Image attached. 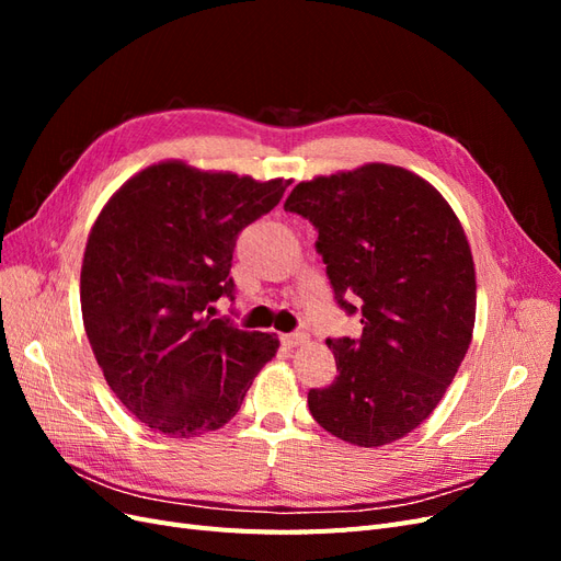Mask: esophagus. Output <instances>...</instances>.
Wrapping results in <instances>:
<instances>
[{"instance_id": "esophagus-1", "label": "esophagus", "mask_w": 561, "mask_h": 561, "mask_svg": "<svg viewBox=\"0 0 561 561\" xmlns=\"http://www.w3.org/2000/svg\"><path fill=\"white\" fill-rule=\"evenodd\" d=\"M280 339H283L285 346H299V344L307 342L309 334L307 332H293V334H283Z\"/></svg>"}]
</instances>
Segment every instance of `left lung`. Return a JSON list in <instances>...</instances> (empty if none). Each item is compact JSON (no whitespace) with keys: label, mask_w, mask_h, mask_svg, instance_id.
Wrapping results in <instances>:
<instances>
[{"label":"left lung","mask_w":561,"mask_h":561,"mask_svg":"<svg viewBox=\"0 0 561 561\" xmlns=\"http://www.w3.org/2000/svg\"><path fill=\"white\" fill-rule=\"evenodd\" d=\"M285 210L313 222L336 301L363 311L360 339H328L339 375L309 390L311 416L348 445L396 443L433 414L470 346L466 231L431 182L390 163L299 182Z\"/></svg>","instance_id":"left-lung-1"}]
</instances>
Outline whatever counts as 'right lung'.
<instances>
[{"mask_svg": "<svg viewBox=\"0 0 561 561\" xmlns=\"http://www.w3.org/2000/svg\"><path fill=\"white\" fill-rule=\"evenodd\" d=\"M293 180L159 161L100 210L81 262V316L107 386L147 428L190 439L241 410L274 358V332L213 318L233 299L236 236L278 206Z\"/></svg>", "mask_w": 561, "mask_h": 561, "instance_id": "1", "label": "right lung"}]
</instances>
